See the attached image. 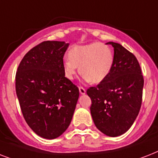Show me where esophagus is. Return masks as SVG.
Masks as SVG:
<instances>
[{"mask_svg": "<svg viewBox=\"0 0 158 158\" xmlns=\"http://www.w3.org/2000/svg\"><path fill=\"white\" fill-rule=\"evenodd\" d=\"M79 93H80V94H85V93H86V90H85V89H84V88H83V87H81V86H79Z\"/></svg>", "mask_w": 158, "mask_h": 158, "instance_id": "esophagus-1", "label": "esophagus"}]
</instances>
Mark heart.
<instances>
[{
	"instance_id": "b5f03b06",
	"label": "heart",
	"mask_w": 158,
	"mask_h": 158,
	"mask_svg": "<svg viewBox=\"0 0 158 158\" xmlns=\"http://www.w3.org/2000/svg\"><path fill=\"white\" fill-rule=\"evenodd\" d=\"M69 57L63 63L65 76L74 79L79 66L84 79L92 84L103 81L110 74L114 62L110 48L98 43L74 47L69 52Z\"/></svg>"
}]
</instances>
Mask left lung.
Masks as SVG:
<instances>
[{
	"label": "left lung",
	"mask_w": 158,
	"mask_h": 158,
	"mask_svg": "<svg viewBox=\"0 0 158 158\" xmlns=\"http://www.w3.org/2000/svg\"><path fill=\"white\" fill-rule=\"evenodd\" d=\"M114 48V62L108 76L87 94L91 98V115L104 135L116 137L127 131L139 115L143 98V77L135 55L119 43Z\"/></svg>",
	"instance_id": "8db88e82"
}]
</instances>
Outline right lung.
Wrapping results in <instances>:
<instances>
[{
  "instance_id": "right-lung-1",
  "label": "right lung",
  "mask_w": 158,
  "mask_h": 158,
  "mask_svg": "<svg viewBox=\"0 0 158 158\" xmlns=\"http://www.w3.org/2000/svg\"><path fill=\"white\" fill-rule=\"evenodd\" d=\"M69 43L45 41L28 51L19 64L15 89L28 126L48 139L69 127L79 91L64 77L63 57Z\"/></svg>"
}]
</instances>
